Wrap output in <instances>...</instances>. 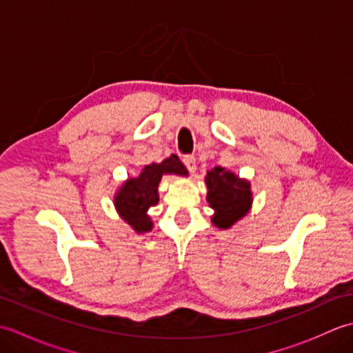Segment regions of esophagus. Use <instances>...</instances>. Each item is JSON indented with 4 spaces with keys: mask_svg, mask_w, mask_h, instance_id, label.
<instances>
[{
    "mask_svg": "<svg viewBox=\"0 0 353 353\" xmlns=\"http://www.w3.org/2000/svg\"><path fill=\"white\" fill-rule=\"evenodd\" d=\"M183 163H185V167L188 168V171L190 172H196V170H197V165H196V157L194 156H191V154H186V156H183Z\"/></svg>",
    "mask_w": 353,
    "mask_h": 353,
    "instance_id": "obj_1",
    "label": "esophagus"
}]
</instances>
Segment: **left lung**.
Wrapping results in <instances>:
<instances>
[{
  "mask_svg": "<svg viewBox=\"0 0 353 353\" xmlns=\"http://www.w3.org/2000/svg\"><path fill=\"white\" fill-rule=\"evenodd\" d=\"M206 200L212 208L211 221L221 230L230 229L249 214L253 203L250 182L226 168L215 167L206 172Z\"/></svg>",
  "mask_w": 353,
  "mask_h": 353,
  "instance_id": "8db88e82",
  "label": "left lung"
}]
</instances>
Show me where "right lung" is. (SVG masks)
<instances>
[{
	"mask_svg": "<svg viewBox=\"0 0 353 353\" xmlns=\"http://www.w3.org/2000/svg\"><path fill=\"white\" fill-rule=\"evenodd\" d=\"M165 174L188 176V171L176 154H171L159 163L145 165L138 177L127 179L114 194L115 211L137 234H147L153 229L148 209L159 201L157 188Z\"/></svg>",
	"mask_w": 353,
	"mask_h": 353,
	"instance_id": "1",
	"label": "right lung"
}]
</instances>
